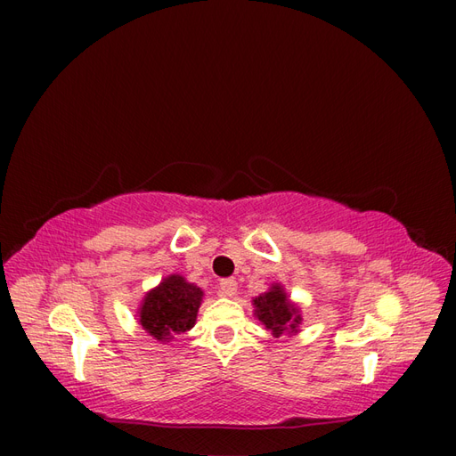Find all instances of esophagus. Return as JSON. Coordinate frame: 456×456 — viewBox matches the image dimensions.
Segmentation results:
<instances>
[{"instance_id":"34e87169","label":"esophagus","mask_w":456,"mask_h":456,"mask_svg":"<svg viewBox=\"0 0 456 456\" xmlns=\"http://www.w3.org/2000/svg\"><path fill=\"white\" fill-rule=\"evenodd\" d=\"M238 293V283L236 280H223L218 283V295L220 297H226V298H232L233 295Z\"/></svg>"}]
</instances>
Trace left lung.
<instances>
[{
	"instance_id": "obj_1",
	"label": "left lung",
	"mask_w": 456,
	"mask_h": 456,
	"mask_svg": "<svg viewBox=\"0 0 456 456\" xmlns=\"http://www.w3.org/2000/svg\"><path fill=\"white\" fill-rule=\"evenodd\" d=\"M253 306L258 322L272 330L273 337H281L283 333H297L302 322L298 306L289 300L280 283H273L266 293L253 298Z\"/></svg>"
}]
</instances>
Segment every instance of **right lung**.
Instances as JSON below:
<instances>
[{
	"mask_svg": "<svg viewBox=\"0 0 456 456\" xmlns=\"http://www.w3.org/2000/svg\"><path fill=\"white\" fill-rule=\"evenodd\" d=\"M201 300L203 291L198 285L171 273L142 298L139 323L158 342H169L196 325Z\"/></svg>",
	"mask_w": 456,
	"mask_h": 456,
	"instance_id": "add662e5",
	"label": "right lung"
}]
</instances>
